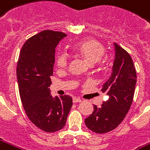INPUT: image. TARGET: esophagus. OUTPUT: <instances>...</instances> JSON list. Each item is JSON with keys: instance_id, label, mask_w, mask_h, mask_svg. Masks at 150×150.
Segmentation results:
<instances>
[{"instance_id": "esophagus-1", "label": "esophagus", "mask_w": 150, "mask_h": 150, "mask_svg": "<svg viewBox=\"0 0 150 150\" xmlns=\"http://www.w3.org/2000/svg\"><path fill=\"white\" fill-rule=\"evenodd\" d=\"M73 102L74 103H76V102H81V99L79 98V97H73Z\"/></svg>"}]
</instances>
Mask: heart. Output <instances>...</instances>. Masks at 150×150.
<instances>
[{
	"mask_svg": "<svg viewBox=\"0 0 150 150\" xmlns=\"http://www.w3.org/2000/svg\"><path fill=\"white\" fill-rule=\"evenodd\" d=\"M72 51L85 60L88 64H101L105 53L104 45L95 39H86L75 43L72 46ZM58 67L65 68L67 66L68 57L64 53H59L56 58Z\"/></svg>",
	"mask_w": 150,
	"mask_h": 150,
	"instance_id": "obj_1",
	"label": "heart"
}]
</instances>
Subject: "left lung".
I'll use <instances>...</instances> for the list:
<instances>
[{"mask_svg":"<svg viewBox=\"0 0 150 150\" xmlns=\"http://www.w3.org/2000/svg\"><path fill=\"white\" fill-rule=\"evenodd\" d=\"M115 59L110 78L101 91L109 99L100 107L93 105V111L84 119L87 127L102 134L115 129L126 117L133 100L137 83V71L130 54L115 43Z\"/></svg>","mask_w":150,"mask_h":150,"instance_id":"obj_1","label":"left lung"}]
</instances>
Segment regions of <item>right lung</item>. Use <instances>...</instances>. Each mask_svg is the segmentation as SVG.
Masks as SVG:
<instances>
[{
	"label": "right lung",
	"instance_id": "right-lung-1",
	"mask_svg": "<svg viewBox=\"0 0 150 150\" xmlns=\"http://www.w3.org/2000/svg\"><path fill=\"white\" fill-rule=\"evenodd\" d=\"M63 32L45 30L24 43L17 64V79L22 104L28 119L46 132L59 131L66 124L72 97L53 98L52 83L55 48L66 37Z\"/></svg>",
	"mask_w": 150,
	"mask_h": 150
}]
</instances>
